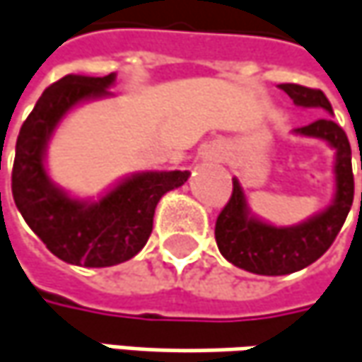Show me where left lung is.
I'll return each mask as SVG.
<instances>
[{
    "mask_svg": "<svg viewBox=\"0 0 362 362\" xmlns=\"http://www.w3.org/2000/svg\"><path fill=\"white\" fill-rule=\"evenodd\" d=\"M279 89H283L296 105L322 107L332 114L330 101L320 89L303 87L298 83H283ZM296 134L322 138L336 148V197L330 208L312 220L299 226L277 228L248 214L243 187L238 179H232V195L216 220V243L226 261L257 275H289L316 262L332 246L353 206L354 177L351 142L346 132L332 118H320L298 128Z\"/></svg>",
    "mask_w": 362,
    "mask_h": 362,
    "instance_id": "1",
    "label": "left lung"
}]
</instances>
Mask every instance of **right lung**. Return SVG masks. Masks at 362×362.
Returning <instances> with one entry per match:
<instances>
[{"label":"right lung","instance_id":"right-lung-1","mask_svg":"<svg viewBox=\"0 0 362 362\" xmlns=\"http://www.w3.org/2000/svg\"><path fill=\"white\" fill-rule=\"evenodd\" d=\"M116 75H66L52 83L20 128L11 169L13 202L32 232L61 261L112 267L142 250L153 232L154 208L167 191L181 187L187 171L132 175L100 202H79L54 187L45 171L48 138L79 101L110 95Z\"/></svg>","mask_w":362,"mask_h":362}]
</instances>
